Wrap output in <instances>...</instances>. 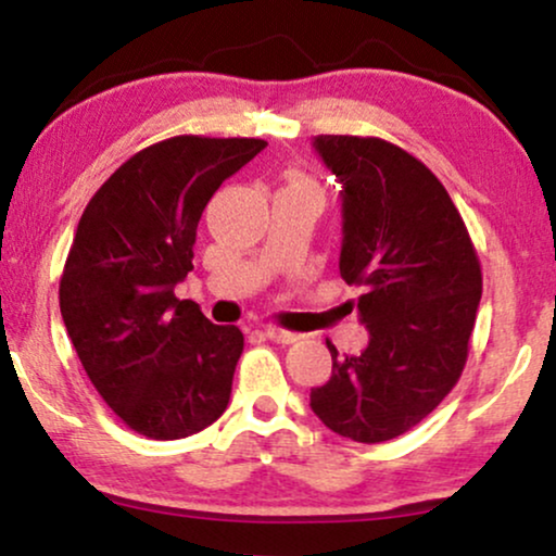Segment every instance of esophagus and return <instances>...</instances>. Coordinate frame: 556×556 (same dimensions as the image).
Returning <instances> with one entry per match:
<instances>
[{"label": "esophagus", "mask_w": 556, "mask_h": 556, "mask_svg": "<svg viewBox=\"0 0 556 556\" xmlns=\"http://www.w3.org/2000/svg\"><path fill=\"white\" fill-rule=\"evenodd\" d=\"M264 334L269 337L271 342H277V344H290V342H298L300 340L298 331H287V329H279V327H266Z\"/></svg>", "instance_id": "esophagus-1"}]
</instances>
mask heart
I'll use <instances>...</instances> for the list:
<instances>
[{
    "instance_id": "obj_1",
    "label": "heart",
    "mask_w": 556,
    "mask_h": 556,
    "mask_svg": "<svg viewBox=\"0 0 556 556\" xmlns=\"http://www.w3.org/2000/svg\"><path fill=\"white\" fill-rule=\"evenodd\" d=\"M295 182H305V180H295Z\"/></svg>"
}]
</instances>
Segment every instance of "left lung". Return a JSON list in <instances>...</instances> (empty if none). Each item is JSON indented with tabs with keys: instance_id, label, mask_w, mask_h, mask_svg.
<instances>
[{
	"instance_id": "8db88e82",
	"label": "left lung",
	"mask_w": 556,
	"mask_h": 556,
	"mask_svg": "<svg viewBox=\"0 0 556 556\" xmlns=\"http://www.w3.org/2000/svg\"><path fill=\"white\" fill-rule=\"evenodd\" d=\"M342 182L340 274L358 285L361 355L331 353L311 410L340 437L379 444L418 426L460 379L481 300V264L437 175L381 138L318 136Z\"/></svg>"
}]
</instances>
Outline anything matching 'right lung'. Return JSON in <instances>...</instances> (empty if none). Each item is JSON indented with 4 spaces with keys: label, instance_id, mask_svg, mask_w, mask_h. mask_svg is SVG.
Masks as SVG:
<instances>
[{
    "label": "right lung",
    "instance_id": "add662e5",
    "mask_svg": "<svg viewBox=\"0 0 556 556\" xmlns=\"http://www.w3.org/2000/svg\"><path fill=\"white\" fill-rule=\"evenodd\" d=\"M261 138L175 136L130 156L83 212L60 279V311L96 392L132 431L182 439L227 410L242 353L175 285L219 185Z\"/></svg>",
    "mask_w": 556,
    "mask_h": 556
}]
</instances>
